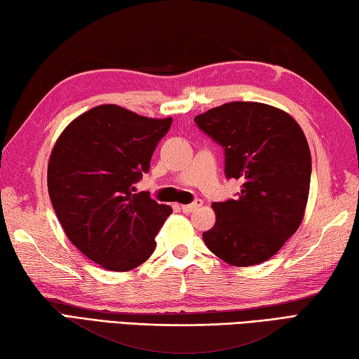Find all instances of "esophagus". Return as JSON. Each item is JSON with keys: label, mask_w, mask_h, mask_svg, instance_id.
<instances>
[{"label": "esophagus", "mask_w": 359, "mask_h": 359, "mask_svg": "<svg viewBox=\"0 0 359 359\" xmlns=\"http://www.w3.org/2000/svg\"><path fill=\"white\" fill-rule=\"evenodd\" d=\"M202 200H196V202L194 203H189V205H181V210H183L184 212H192V211H196L197 208H200V206H202Z\"/></svg>", "instance_id": "esophagus-1"}]
</instances>
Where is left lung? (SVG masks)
<instances>
[{
  "mask_svg": "<svg viewBox=\"0 0 359 359\" xmlns=\"http://www.w3.org/2000/svg\"><path fill=\"white\" fill-rule=\"evenodd\" d=\"M194 121L224 148L227 178L243 183L236 200L212 203L216 224L205 244L231 266L271 259L304 217L312 159L303 129L260 102H229Z\"/></svg>",
  "mask_w": 359,
  "mask_h": 359,
  "instance_id": "obj_1",
  "label": "left lung"
}]
</instances>
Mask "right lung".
<instances>
[{"instance_id": "1", "label": "right lung", "mask_w": 359, "mask_h": 359, "mask_svg": "<svg viewBox=\"0 0 359 359\" xmlns=\"http://www.w3.org/2000/svg\"><path fill=\"white\" fill-rule=\"evenodd\" d=\"M172 118H147L115 104L97 105L61 132L47 186L66 236L110 271H130L154 252L172 208L132 194Z\"/></svg>"}]
</instances>
